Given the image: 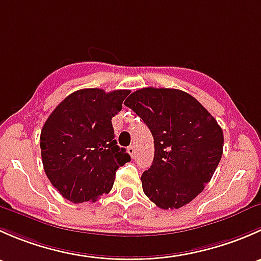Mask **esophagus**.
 I'll list each match as a JSON object with an SVG mask.
<instances>
[{
  "label": "esophagus",
  "mask_w": 261,
  "mask_h": 261,
  "mask_svg": "<svg viewBox=\"0 0 261 261\" xmlns=\"http://www.w3.org/2000/svg\"><path fill=\"white\" fill-rule=\"evenodd\" d=\"M127 152H128V154H130L131 155V156H135V152H136V150H135V146H134V145H131V146H128L127 147Z\"/></svg>",
  "instance_id": "34e87169"
}]
</instances>
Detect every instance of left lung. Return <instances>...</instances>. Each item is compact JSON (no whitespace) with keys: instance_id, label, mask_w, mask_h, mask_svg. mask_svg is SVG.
Instances as JSON below:
<instances>
[{"instance_id":"1","label":"left lung","mask_w":261,"mask_h":261,"mask_svg":"<svg viewBox=\"0 0 261 261\" xmlns=\"http://www.w3.org/2000/svg\"><path fill=\"white\" fill-rule=\"evenodd\" d=\"M125 106L146 123L154 138V160L141 175L144 193L163 210L188 204L203 191L220 163L222 128L180 89H139Z\"/></svg>"}]
</instances>
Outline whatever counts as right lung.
Here are the masks:
<instances>
[{
	"instance_id": "obj_1",
	"label": "right lung",
	"mask_w": 261,
	"mask_h": 261,
	"mask_svg": "<svg viewBox=\"0 0 261 261\" xmlns=\"http://www.w3.org/2000/svg\"><path fill=\"white\" fill-rule=\"evenodd\" d=\"M128 93L80 89L63 99L44 123V170L68 201L96 202L112 189L116 170L131 160L125 147L117 145L111 121Z\"/></svg>"
}]
</instances>
